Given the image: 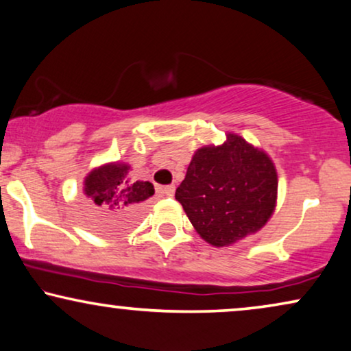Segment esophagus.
Instances as JSON below:
<instances>
[{
  "instance_id": "obj_1",
  "label": "esophagus",
  "mask_w": 351,
  "mask_h": 351,
  "mask_svg": "<svg viewBox=\"0 0 351 351\" xmlns=\"http://www.w3.org/2000/svg\"><path fill=\"white\" fill-rule=\"evenodd\" d=\"M174 191H176L174 185H166L165 189H162V193H165L166 196H174Z\"/></svg>"
}]
</instances>
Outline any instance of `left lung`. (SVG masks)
<instances>
[{
	"instance_id": "1",
	"label": "left lung",
	"mask_w": 351,
	"mask_h": 351,
	"mask_svg": "<svg viewBox=\"0 0 351 351\" xmlns=\"http://www.w3.org/2000/svg\"><path fill=\"white\" fill-rule=\"evenodd\" d=\"M176 199L206 243L232 246L261 232L275 213V162L262 148L227 132L220 145L195 152Z\"/></svg>"
}]
</instances>
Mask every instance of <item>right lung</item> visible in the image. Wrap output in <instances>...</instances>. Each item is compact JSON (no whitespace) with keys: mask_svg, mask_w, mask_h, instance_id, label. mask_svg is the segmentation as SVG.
<instances>
[{"mask_svg":"<svg viewBox=\"0 0 351 351\" xmlns=\"http://www.w3.org/2000/svg\"><path fill=\"white\" fill-rule=\"evenodd\" d=\"M131 165L123 161L105 162L84 177L83 191L89 199V222L105 234H118L136 225L143 201L152 198V182L132 180Z\"/></svg>","mask_w":351,"mask_h":351,"instance_id":"right-lung-1","label":"right lung"}]
</instances>
